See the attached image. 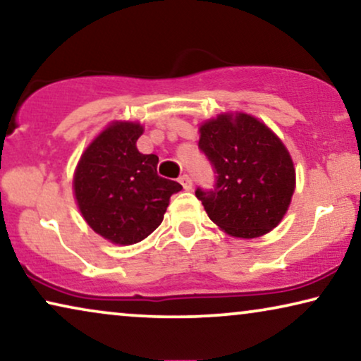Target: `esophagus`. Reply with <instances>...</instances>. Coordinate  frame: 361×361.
<instances>
[{
	"label": "esophagus",
	"instance_id": "obj_1",
	"mask_svg": "<svg viewBox=\"0 0 361 361\" xmlns=\"http://www.w3.org/2000/svg\"><path fill=\"white\" fill-rule=\"evenodd\" d=\"M179 182H180V185L184 187V190H192V179L187 174H184L179 179Z\"/></svg>",
	"mask_w": 361,
	"mask_h": 361
}]
</instances>
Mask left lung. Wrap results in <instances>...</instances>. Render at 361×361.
Instances as JSON below:
<instances>
[{
    "instance_id": "8db88e82",
    "label": "left lung",
    "mask_w": 361,
    "mask_h": 361,
    "mask_svg": "<svg viewBox=\"0 0 361 361\" xmlns=\"http://www.w3.org/2000/svg\"><path fill=\"white\" fill-rule=\"evenodd\" d=\"M199 146L216 172L195 190L209 219L235 238H259L281 224L295 190V167L281 137L250 113L225 111L199 126Z\"/></svg>"
}]
</instances>
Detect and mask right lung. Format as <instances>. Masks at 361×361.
<instances>
[{
  "mask_svg": "<svg viewBox=\"0 0 361 361\" xmlns=\"http://www.w3.org/2000/svg\"><path fill=\"white\" fill-rule=\"evenodd\" d=\"M140 121L115 120L82 152L73 172V197L87 225L113 245L147 238L161 225L179 182L157 176L156 154H142Z\"/></svg>",
  "mask_w": 361,
  "mask_h": 361,
  "instance_id": "right-lung-1",
  "label": "right lung"
}]
</instances>
